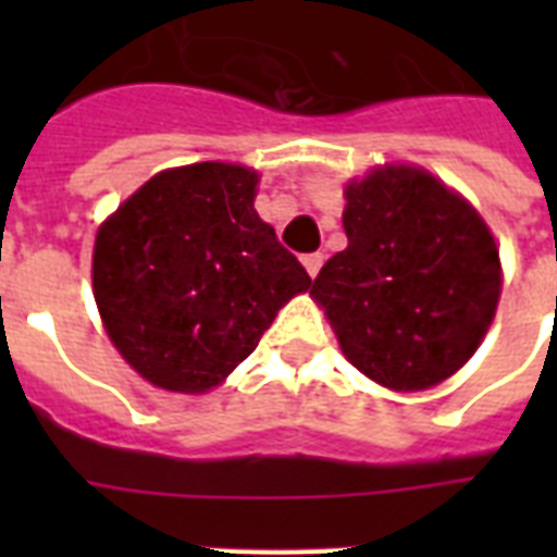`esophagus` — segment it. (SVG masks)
I'll list each match as a JSON object with an SVG mask.
<instances>
[{"instance_id":"esophagus-1","label":"esophagus","mask_w":557,"mask_h":557,"mask_svg":"<svg viewBox=\"0 0 557 557\" xmlns=\"http://www.w3.org/2000/svg\"><path fill=\"white\" fill-rule=\"evenodd\" d=\"M323 265V253H306L304 257V269L309 271V277H318V271H321Z\"/></svg>"}]
</instances>
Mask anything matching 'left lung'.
<instances>
[{"instance_id": "8db88e82", "label": "left lung", "mask_w": 557, "mask_h": 557, "mask_svg": "<svg viewBox=\"0 0 557 557\" xmlns=\"http://www.w3.org/2000/svg\"><path fill=\"white\" fill-rule=\"evenodd\" d=\"M349 245L314 277L341 352L393 393L468 364L503 292L500 248L480 210L419 164L384 161L344 187Z\"/></svg>"}]
</instances>
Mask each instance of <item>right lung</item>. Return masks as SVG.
I'll return each mask as SVG.
<instances>
[{"label": "right lung", "instance_id": "right-lung-1", "mask_svg": "<svg viewBox=\"0 0 557 557\" xmlns=\"http://www.w3.org/2000/svg\"><path fill=\"white\" fill-rule=\"evenodd\" d=\"M260 173L234 161L168 168L100 222L91 292L112 347L152 387L201 396L251 356L312 286L253 210Z\"/></svg>", "mask_w": 557, "mask_h": 557}]
</instances>
